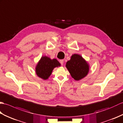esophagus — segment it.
<instances>
[{"label": "esophagus", "mask_w": 123, "mask_h": 123, "mask_svg": "<svg viewBox=\"0 0 123 123\" xmlns=\"http://www.w3.org/2000/svg\"><path fill=\"white\" fill-rule=\"evenodd\" d=\"M60 63H61V65H63V64H64V60H60Z\"/></svg>", "instance_id": "34e87169"}]
</instances>
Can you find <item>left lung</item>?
Returning a JSON list of instances; mask_svg holds the SVG:
<instances>
[{"label":"left lung","instance_id":"left-lung-1","mask_svg":"<svg viewBox=\"0 0 123 123\" xmlns=\"http://www.w3.org/2000/svg\"><path fill=\"white\" fill-rule=\"evenodd\" d=\"M66 67L72 77L76 80L81 79L87 75L89 72V65L80 55L74 54L70 61L66 63Z\"/></svg>","mask_w":123,"mask_h":123}]
</instances>
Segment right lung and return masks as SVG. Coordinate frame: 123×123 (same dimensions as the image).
I'll return each mask as SVG.
<instances>
[{"instance_id":"add662e5","label":"right lung","mask_w":123,"mask_h":123,"mask_svg":"<svg viewBox=\"0 0 123 123\" xmlns=\"http://www.w3.org/2000/svg\"><path fill=\"white\" fill-rule=\"evenodd\" d=\"M61 66L56 59H51L46 56L41 58L36 67V73L38 77L46 80L51 75L54 68Z\"/></svg>"}]
</instances>
